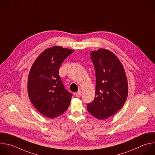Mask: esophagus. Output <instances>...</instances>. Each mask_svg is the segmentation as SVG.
I'll list each match as a JSON object with an SVG mask.
<instances>
[{
	"mask_svg": "<svg viewBox=\"0 0 155 155\" xmlns=\"http://www.w3.org/2000/svg\"><path fill=\"white\" fill-rule=\"evenodd\" d=\"M81 91H78L77 92H75V95L77 97H80V96H81Z\"/></svg>",
	"mask_w": 155,
	"mask_h": 155,
	"instance_id": "34e87169",
	"label": "esophagus"
}]
</instances>
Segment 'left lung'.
Returning <instances> with one entry per match:
<instances>
[{"instance_id": "1", "label": "left lung", "mask_w": 155, "mask_h": 155, "mask_svg": "<svg viewBox=\"0 0 155 155\" xmlns=\"http://www.w3.org/2000/svg\"><path fill=\"white\" fill-rule=\"evenodd\" d=\"M91 58L95 71V95L87 110L97 119L104 120L124 106L128 95L127 79L121 63L110 50L92 51Z\"/></svg>"}]
</instances>
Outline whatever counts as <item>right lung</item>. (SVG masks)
Instances as JSON below:
<instances>
[{
	"label": "right lung",
	"mask_w": 155,
	"mask_h": 155,
	"mask_svg": "<svg viewBox=\"0 0 155 155\" xmlns=\"http://www.w3.org/2000/svg\"><path fill=\"white\" fill-rule=\"evenodd\" d=\"M74 50L59 46L46 49L36 58L28 79V94L36 109L48 118L63 114L68 108L72 94L59 75V69Z\"/></svg>",
	"instance_id": "1"
}]
</instances>
